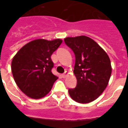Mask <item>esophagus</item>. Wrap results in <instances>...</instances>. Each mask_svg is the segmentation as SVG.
Returning <instances> with one entry per match:
<instances>
[{
    "label": "esophagus",
    "mask_w": 128,
    "mask_h": 128,
    "mask_svg": "<svg viewBox=\"0 0 128 128\" xmlns=\"http://www.w3.org/2000/svg\"><path fill=\"white\" fill-rule=\"evenodd\" d=\"M68 74V72H67V71H66V72H64V74H62V78H66V76H67V74Z\"/></svg>",
    "instance_id": "esophagus-1"
}]
</instances>
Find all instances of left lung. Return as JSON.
Returning <instances> with one entry per match:
<instances>
[{"label":"left lung","instance_id":"left-lung-1","mask_svg":"<svg viewBox=\"0 0 128 128\" xmlns=\"http://www.w3.org/2000/svg\"><path fill=\"white\" fill-rule=\"evenodd\" d=\"M64 42L72 49L76 58L74 73L77 84L68 90L69 94L78 103H90L99 97L108 84L112 74L109 56L88 36L68 37Z\"/></svg>","mask_w":128,"mask_h":128}]
</instances>
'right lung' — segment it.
Returning a JSON list of instances; mask_svg holds the SVG:
<instances>
[{
	"instance_id": "1",
	"label": "right lung",
	"mask_w": 128,
	"mask_h": 128,
	"mask_svg": "<svg viewBox=\"0 0 128 128\" xmlns=\"http://www.w3.org/2000/svg\"><path fill=\"white\" fill-rule=\"evenodd\" d=\"M61 39H38L20 48L14 56L11 70L16 84L27 96L39 99L51 90L58 77L52 73V53L62 44Z\"/></svg>"
}]
</instances>
